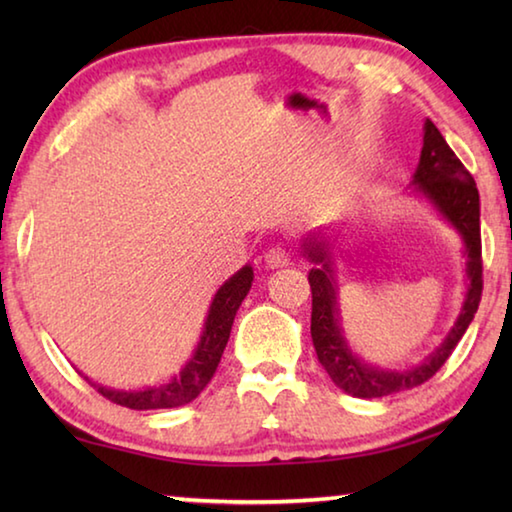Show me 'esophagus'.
Returning <instances> with one entry per match:
<instances>
[{
    "mask_svg": "<svg viewBox=\"0 0 512 512\" xmlns=\"http://www.w3.org/2000/svg\"><path fill=\"white\" fill-rule=\"evenodd\" d=\"M264 264L268 266V268H282V266H287L289 264V253L284 248H280V246H275V248H268L266 253H264Z\"/></svg>",
    "mask_w": 512,
    "mask_h": 512,
    "instance_id": "34e87169",
    "label": "esophagus"
}]
</instances>
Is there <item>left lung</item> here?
Listing matches in <instances>:
<instances>
[{
    "label": "left lung",
    "mask_w": 512,
    "mask_h": 512,
    "mask_svg": "<svg viewBox=\"0 0 512 512\" xmlns=\"http://www.w3.org/2000/svg\"><path fill=\"white\" fill-rule=\"evenodd\" d=\"M420 162L411 178V194L431 205V210L443 219L449 228L458 232L463 241L465 257V296L454 327L449 329L443 343L429 352L418 366L411 368H384L377 363L361 359L345 336L339 282H336V253L334 244L341 237L343 228L327 225L309 232L300 239V253L309 259L314 268L309 271L311 287V341L318 354L320 366L327 370L336 386L343 393L361 400L395 395L424 384L454 352L465 329L474 320L481 302V203L479 189L454 151L449 149L445 137L433 126L431 119H424Z\"/></svg>",
    "instance_id": "1"
}]
</instances>
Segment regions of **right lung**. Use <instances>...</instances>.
Masks as SVG:
<instances>
[{
	"mask_svg": "<svg viewBox=\"0 0 512 512\" xmlns=\"http://www.w3.org/2000/svg\"><path fill=\"white\" fill-rule=\"evenodd\" d=\"M253 277V266L246 264L221 284L219 291L214 293L210 309H207L201 339H198L192 357L187 359L178 375H173L169 381H164V384L133 388V391L131 388H128V391H119V388L97 384V381H92L88 375H83V372L81 375L88 379L90 386L97 388L106 400L119 406H126V409H176V406L189 404L201 395L203 388L210 384V379L214 377V370L219 366L225 345H228L237 309L248 296L250 287H253Z\"/></svg>",
	"mask_w": 512,
	"mask_h": 512,
	"instance_id": "right-lung-1",
	"label": "right lung"
}]
</instances>
